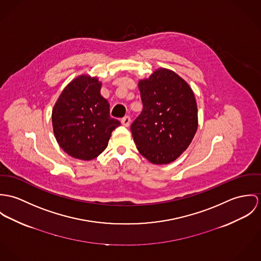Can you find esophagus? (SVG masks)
I'll list each match as a JSON object with an SVG mask.
<instances>
[{"mask_svg":"<svg viewBox=\"0 0 261 261\" xmlns=\"http://www.w3.org/2000/svg\"><path fill=\"white\" fill-rule=\"evenodd\" d=\"M130 122H131V119H130V117L129 116L123 117V118L121 119V123H122V125H124L125 127H128V126L130 125Z\"/></svg>","mask_w":261,"mask_h":261,"instance_id":"obj_1","label":"esophagus"}]
</instances>
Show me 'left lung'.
<instances>
[{
    "instance_id": "left-lung-1",
    "label": "left lung",
    "mask_w": 261,
    "mask_h": 261,
    "mask_svg": "<svg viewBox=\"0 0 261 261\" xmlns=\"http://www.w3.org/2000/svg\"><path fill=\"white\" fill-rule=\"evenodd\" d=\"M143 110L131 124L138 151L154 164H168L191 143L197 130V105L189 85L167 69L139 82Z\"/></svg>"
}]
</instances>
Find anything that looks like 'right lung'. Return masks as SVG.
<instances>
[{"instance_id":"obj_1","label":"right lung","mask_w":261,"mask_h":261,"mask_svg":"<svg viewBox=\"0 0 261 261\" xmlns=\"http://www.w3.org/2000/svg\"><path fill=\"white\" fill-rule=\"evenodd\" d=\"M96 78L80 76L65 88L52 112L55 137L70 156L92 160L107 147L120 122L110 117V105L100 94Z\"/></svg>"}]
</instances>
